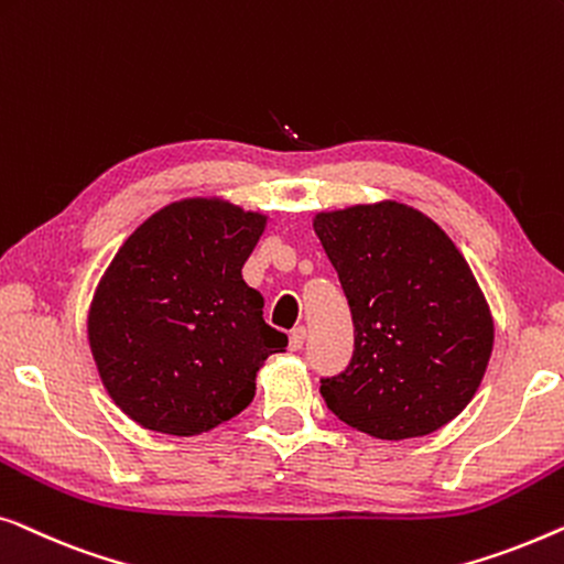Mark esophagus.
I'll list each match as a JSON object with an SVG mask.
<instances>
[{
    "mask_svg": "<svg viewBox=\"0 0 564 564\" xmlns=\"http://www.w3.org/2000/svg\"><path fill=\"white\" fill-rule=\"evenodd\" d=\"M306 343V327H293L291 335H289V347L291 350H301Z\"/></svg>",
    "mask_w": 564,
    "mask_h": 564,
    "instance_id": "obj_1",
    "label": "esophagus"
}]
</instances>
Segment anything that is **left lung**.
Returning a JSON list of instances; mask_svg holds the SVG:
<instances>
[{"instance_id": "1", "label": "left lung", "mask_w": 564, "mask_h": 564, "mask_svg": "<svg viewBox=\"0 0 564 564\" xmlns=\"http://www.w3.org/2000/svg\"><path fill=\"white\" fill-rule=\"evenodd\" d=\"M355 324L352 360L322 378L337 419L378 440L437 432L473 401L494 350V316L440 225L399 202L314 217Z\"/></svg>"}]
</instances>
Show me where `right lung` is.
<instances>
[{"instance_id": "obj_1", "label": "right lung", "mask_w": 564, "mask_h": 564, "mask_svg": "<svg viewBox=\"0 0 564 564\" xmlns=\"http://www.w3.org/2000/svg\"><path fill=\"white\" fill-rule=\"evenodd\" d=\"M263 229L258 212L184 199L127 237L94 293L89 345L132 422L192 437L250 406L258 370L289 345L242 281Z\"/></svg>"}]
</instances>
